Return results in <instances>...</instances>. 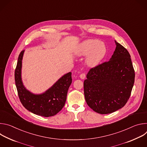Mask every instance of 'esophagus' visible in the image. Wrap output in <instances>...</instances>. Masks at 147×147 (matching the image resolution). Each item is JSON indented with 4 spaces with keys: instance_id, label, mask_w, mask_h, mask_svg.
<instances>
[{
    "instance_id": "esophagus-1",
    "label": "esophagus",
    "mask_w": 147,
    "mask_h": 147,
    "mask_svg": "<svg viewBox=\"0 0 147 147\" xmlns=\"http://www.w3.org/2000/svg\"><path fill=\"white\" fill-rule=\"evenodd\" d=\"M80 77L81 78V79H84L86 78V74L85 73H82L80 75Z\"/></svg>"
}]
</instances>
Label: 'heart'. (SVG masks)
I'll return each instance as SVG.
<instances>
[{
	"label": "heart",
	"mask_w": 147,
	"mask_h": 147,
	"mask_svg": "<svg viewBox=\"0 0 147 147\" xmlns=\"http://www.w3.org/2000/svg\"><path fill=\"white\" fill-rule=\"evenodd\" d=\"M107 49L103 43L96 39H88L82 42L75 51L77 56L87 55L86 63L90 67L98 66L105 57Z\"/></svg>",
	"instance_id": "obj_1"
}]
</instances>
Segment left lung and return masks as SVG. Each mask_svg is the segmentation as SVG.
<instances>
[{"instance_id":"obj_1","label":"left lung","mask_w":147,"mask_h":147,"mask_svg":"<svg viewBox=\"0 0 147 147\" xmlns=\"http://www.w3.org/2000/svg\"><path fill=\"white\" fill-rule=\"evenodd\" d=\"M109 61L90 69L84 82L88 105L100 114L113 113L128 101L134 86L135 72L127 50L115 40Z\"/></svg>"}]
</instances>
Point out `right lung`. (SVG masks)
<instances>
[{
	"label": "right lung",
	"instance_id": "add662e5",
	"mask_svg": "<svg viewBox=\"0 0 147 147\" xmlns=\"http://www.w3.org/2000/svg\"><path fill=\"white\" fill-rule=\"evenodd\" d=\"M24 53V51H22L18 56L14 73L16 86L20 100L26 109L35 115L44 117L55 116L61 110L65 104L67 91L72 82L71 73L63 76L44 93L33 94L26 89L22 79Z\"/></svg>",
	"mask_w": 147,
	"mask_h": 147
}]
</instances>
